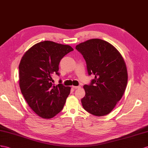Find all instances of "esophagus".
I'll return each instance as SVG.
<instances>
[{
    "mask_svg": "<svg viewBox=\"0 0 148 148\" xmlns=\"http://www.w3.org/2000/svg\"><path fill=\"white\" fill-rule=\"evenodd\" d=\"M72 88H73V89H79V88H80L81 87L80 86H72Z\"/></svg>",
    "mask_w": 148,
    "mask_h": 148,
    "instance_id": "obj_1",
    "label": "esophagus"
}]
</instances>
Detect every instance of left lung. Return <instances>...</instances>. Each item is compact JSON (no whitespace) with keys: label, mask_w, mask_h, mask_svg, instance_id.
Segmentation results:
<instances>
[{"label":"left lung","mask_w":148,"mask_h":148,"mask_svg":"<svg viewBox=\"0 0 148 148\" xmlns=\"http://www.w3.org/2000/svg\"><path fill=\"white\" fill-rule=\"evenodd\" d=\"M84 58L89 75L94 78L84 86L81 103L85 110L96 116L108 114L120 101L127 83L126 64L119 52L108 42L92 39L77 45Z\"/></svg>","instance_id":"8db88e82"}]
</instances>
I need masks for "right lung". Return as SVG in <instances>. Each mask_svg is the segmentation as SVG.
Masks as SVG:
<instances>
[{"instance_id":"add662e5","label":"right lung","mask_w":148,"mask_h":148,"mask_svg":"<svg viewBox=\"0 0 148 148\" xmlns=\"http://www.w3.org/2000/svg\"><path fill=\"white\" fill-rule=\"evenodd\" d=\"M74 51L70 45L45 40L34 45L22 57L18 66L21 92L29 107L44 119L61 111L71 92L59 81L54 86L52 76L59 75V64L64 56Z\"/></svg>"}]
</instances>
